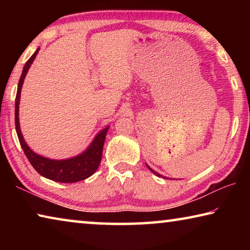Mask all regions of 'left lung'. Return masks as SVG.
Returning <instances> with one entry per match:
<instances>
[{"mask_svg": "<svg viewBox=\"0 0 250 250\" xmlns=\"http://www.w3.org/2000/svg\"><path fill=\"white\" fill-rule=\"evenodd\" d=\"M147 167H149V170H150V171H151V172H153V173H154V174H155V175H158V176H162V175H160V174H159V173H156V172H154V171H153V170H152V168H151V167H149V166H147Z\"/></svg>", "mask_w": 250, "mask_h": 250, "instance_id": "obj_1", "label": "left lung"}]
</instances>
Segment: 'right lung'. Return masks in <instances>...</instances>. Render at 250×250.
Returning a JSON list of instances; mask_svg holds the SVG:
<instances>
[{"label": "right lung", "mask_w": 250, "mask_h": 250, "mask_svg": "<svg viewBox=\"0 0 250 250\" xmlns=\"http://www.w3.org/2000/svg\"><path fill=\"white\" fill-rule=\"evenodd\" d=\"M40 48H37L35 53L32 55V57L28 59L25 64L22 75H21L18 92H16L15 98V129L18 133L21 146L24 151L25 155L27 156L29 163L32 164L33 167L40 173L42 176L46 177L55 182H62V183H75V182L83 181L87 177L91 176L98 168L101 156H103V150L104 145V139L107 135V131L109 126L101 130L100 132L96 135L94 141L88 146V149L83 152L75 158L66 159V160H50L44 156L34 153L29 149L26 142L24 141V138L20 129V120H19V104L21 98V90L24 83V78L26 76L27 71L31 67L32 62L35 59Z\"/></svg>", "instance_id": "add662e5"}]
</instances>
